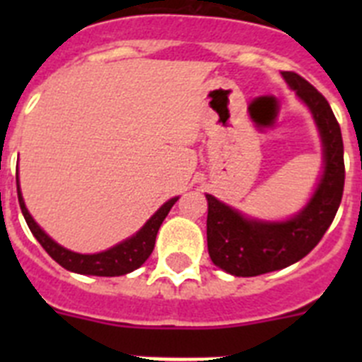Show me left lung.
<instances>
[{
    "instance_id": "1",
    "label": "left lung",
    "mask_w": 362,
    "mask_h": 362,
    "mask_svg": "<svg viewBox=\"0 0 362 362\" xmlns=\"http://www.w3.org/2000/svg\"><path fill=\"white\" fill-rule=\"evenodd\" d=\"M284 81L312 112L322 139L325 170L312 199L297 216L281 223L248 219L206 194V241L212 263L238 277H254L297 263L317 246L343 199L344 148L341 127L321 92L296 72Z\"/></svg>"
}]
</instances>
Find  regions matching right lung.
<instances>
[{"label": "right lung", "instance_id": "1", "mask_svg": "<svg viewBox=\"0 0 362 362\" xmlns=\"http://www.w3.org/2000/svg\"><path fill=\"white\" fill-rule=\"evenodd\" d=\"M16 183H18V181H16ZM18 199L32 235L40 241V245L43 246L45 252H47L57 264H62L63 268H66V270L70 272H76V274H85V276L114 277L124 276V274H129V272H134L150 257V254H152L153 250V245H156V235H158L159 226H161V223L165 221V217L168 216V212H170V209L175 204L177 197H172V199L166 201L161 209L146 221L145 226H143L136 235H132V238L127 239V241L119 243V245L112 246L108 250L99 252V254H76V252L66 250L62 245H57L56 241H52V239L37 226L36 221L32 219L30 214H28L27 206H25L23 203V196H21V192H19V183Z\"/></svg>", "mask_w": 362, "mask_h": 362}]
</instances>
